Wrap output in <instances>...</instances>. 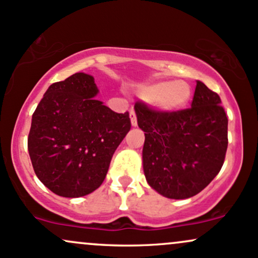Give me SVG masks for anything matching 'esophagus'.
Segmentation results:
<instances>
[{"mask_svg": "<svg viewBox=\"0 0 258 258\" xmlns=\"http://www.w3.org/2000/svg\"><path fill=\"white\" fill-rule=\"evenodd\" d=\"M130 117H131V123H132V126L133 127H136L137 126V116H136V112H135V110H132L130 111Z\"/></svg>", "mask_w": 258, "mask_h": 258, "instance_id": "esophagus-1", "label": "esophagus"}]
</instances>
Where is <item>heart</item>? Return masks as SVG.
<instances>
[{"label":"heart","instance_id":"obj_1","mask_svg":"<svg viewBox=\"0 0 258 258\" xmlns=\"http://www.w3.org/2000/svg\"><path fill=\"white\" fill-rule=\"evenodd\" d=\"M139 96L148 102H154L160 110L176 111L190 99V87L184 81H161L143 86Z\"/></svg>","mask_w":258,"mask_h":258}]
</instances>
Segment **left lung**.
I'll return each instance as SVG.
<instances>
[{
	"mask_svg": "<svg viewBox=\"0 0 258 258\" xmlns=\"http://www.w3.org/2000/svg\"><path fill=\"white\" fill-rule=\"evenodd\" d=\"M135 110L146 136L148 184L177 200L206 188L223 166L228 147V119L220 96L197 81L190 108L160 111L137 102Z\"/></svg>",
	"mask_w": 258,
	"mask_h": 258,
	"instance_id": "obj_1",
	"label": "left lung"
}]
</instances>
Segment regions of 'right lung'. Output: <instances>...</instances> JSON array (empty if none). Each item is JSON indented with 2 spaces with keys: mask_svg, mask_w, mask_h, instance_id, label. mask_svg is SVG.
<instances>
[{
  "mask_svg": "<svg viewBox=\"0 0 258 258\" xmlns=\"http://www.w3.org/2000/svg\"><path fill=\"white\" fill-rule=\"evenodd\" d=\"M93 76L76 73L48 87L32 114L28 150L37 178L53 193L79 198L99 188L111 158L131 130L93 97Z\"/></svg>",
  "mask_w": 258,
  "mask_h": 258,
  "instance_id": "right-lung-1",
  "label": "right lung"
}]
</instances>
